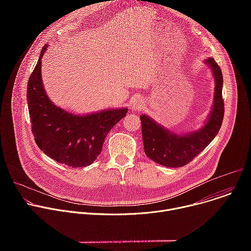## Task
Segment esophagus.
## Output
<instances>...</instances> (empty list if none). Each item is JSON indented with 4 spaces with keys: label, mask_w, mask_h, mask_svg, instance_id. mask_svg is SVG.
I'll return each instance as SVG.
<instances>
[{
    "label": "esophagus",
    "mask_w": 251,
    "mask_h": 251,
    "mask_svg": "<svg viewBox=\"0 0 251 251\" xmlns=\"http://www.w3.org/2000/svg\"><path fill=\"white\" fill-rule=\"evenodd\" d=\"M145 105V102L143 101L142 98L140 97H137V98H134L132 101H131V107L133 110H141L143 107H144Z\"/></svg>",
    "instance_id": "1"
}]
</instances>
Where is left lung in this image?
<instances>
[{
	"label": "left lung",
	"mask_w": 251,
	"mask_h": 251,
	"mask_svg": "<svg viewBox=\"0 0 251 251\" xmlns=\"http://www.w3.org/2000/svg\"><path fill=\"white\" fill-rule=\"evenodd\" d=\"M204 62L212 70L216 87L212 109L207 121L200 130L182 135L176 134L145 114L140 116L145 154L155 163L170 168L189 164L218 135L222 127L225 114L222 69L211 57L205 59Z\"/></svg>",
	"instance_id": "left-lung-1"
}]
</instances>
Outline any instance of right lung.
<instances>
[{"label":"right lung","mask_w":251,"mask_h":251,"mask_svg":"<svg viewBox=\"0 0 251 251\" xmlns=\"http://www.w3.org/2000/svg\"><path fill=\"white\" fill-rule=\"evenodd\" d=\"M45 46L27 81L26 102L31 132L39 148L54 161L73 168L92 164L102 151L109 131L126 116L127 108L75 115L55 106L42 81Z\"/></svg>","instance_id":"add662e5"}]
</instances>
